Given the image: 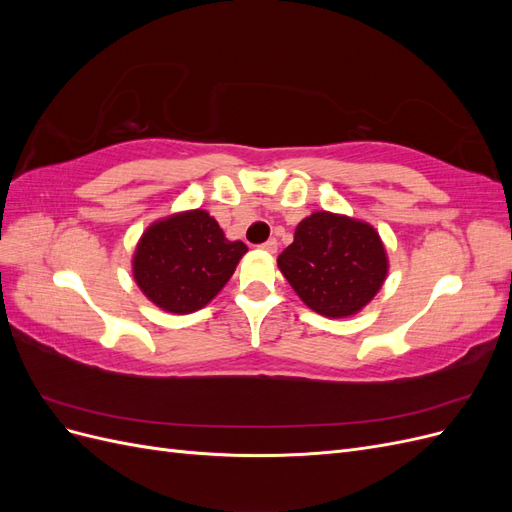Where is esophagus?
I'll return each mask as SVG.
<instances>
[{
    "instance_id": "obj_1",
    "label": "esophagus",
    "mask_w": 512,
    "mask_h": 512,
    "mask_svg": "<svg viewBox=\"0 0 512 512\" xmlns=\"http://www.w3.org/2000/svg\"><path fill=\"white\" fill-rule=\"evenodd\" d=\"M260 247H262V250H265V252H271V254H273V252L277 250V239H267Z\"/></svg>"
}]
</instances>
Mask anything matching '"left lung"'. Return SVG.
Returning <instances> with one entry per match:
<instances>
[{
  "label": "left lung",
  "mask_w": 512,
  "mask_h": 512,
  "mask_svg": "<svg viewBox=\"0 0 512 512\" xmlns=\"http://www.w3.org/2000/svg\"><path fill=\"white\" fill-rule=\"evenodd\" d=\"M277 265L303 303L329 318L365 307L389 267L374 228L327 211L312 213L297 226Z\"/></svg>",
  "instance_id": "obj_1"
}]
</instances>
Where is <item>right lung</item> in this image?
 Returning <instances> with one entry per match:
<instances>
[{"label":"right lung","mask_w":512,"mask_h":512,"mask_svg":"<svg viewBox=\"0 0 512 512\" xmlns=\"http://www.w3.org/2000/svg\"><path fill=\"white\" fill-rule=\"evenodd\" d=\"M245 252L243 241H228L220 224L196 209L147 228L134 254V277L158 307L190 314L224 288Z\"/></svg>","instance_id":"add662e5"}]
</instances>
